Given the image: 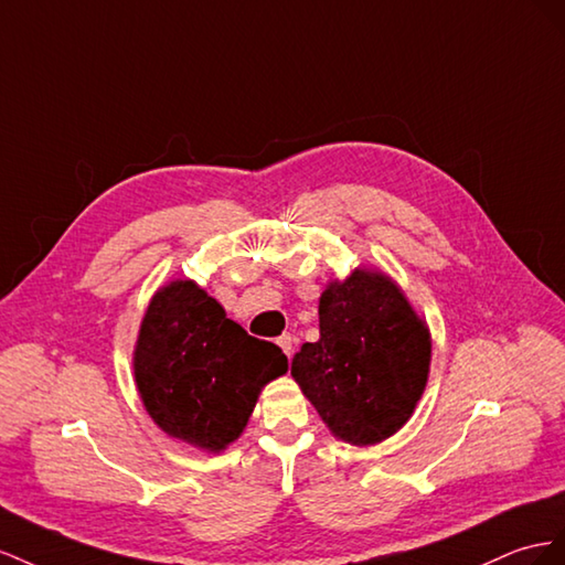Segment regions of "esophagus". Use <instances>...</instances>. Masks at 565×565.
<instances>
[{"label": "esophagus", "instance_id": "34e87169", "mask_svg": "<svg viewBox=\"0 0 565 565\" xmlns=\"http://www.w3.org/2000/svg\"><path fill=\"white\" fill-rule=\"evenodd\" d=\"M277 343L284 350L286 358H291V354H294V335L291 333H284V335L277 338Z\"/></svg>", "mask_w": 565, "mask_h": 565}]
</instances>
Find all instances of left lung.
Wrapping results in <instances>:
<instances>
[{
    "label": "left lung",
    "instance_id": "8db88e82",
    "mask_svg": "<svg viewBox=\"0 0 565 565\" xmlns=\"http://www.w3.org/2000/svg\"><path fill=\"white\" fill-rule=\"evenodd\" d=\"M430 338L399 288L379 271H352L319 298V341L291 374L333 435L374 445L402 428L422 397Z\"/></svg>",
    "mask_w": 565,
    "mask_h": 565
}]
</instances>
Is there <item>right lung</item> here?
Returning a JSON list of instances; mask_svg holds the SVG:
<instances>
[{"label":"right lung","instance_id":"obj_1","mask_svg":"<svg viewBox=\"0 0 565 565\" xmlns=\"http://www.w3.org/2000/svg\"><path fill=\"white\" fill-rule=\"evenodd\" d=\"M286 369L279 345L248 335L193 281L153 296L135 350L137 388L153 422L207 452L238 438L263 385Z\"/></svg>","mask_w":565,"mask_h":565}]
</instances>
